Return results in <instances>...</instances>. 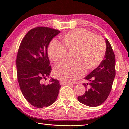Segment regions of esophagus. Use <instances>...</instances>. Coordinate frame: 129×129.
Returning <instances> with one entry per match:
<instances>
[{
    "label": "esophagus",
    "instance_id": "34e87169",
    "mask_svg": "<svg viewBox=\"0 0 129 129\" xmlns=\"http://www.w3.org/2000/svg\"><path fill=\"white\" fill-rule=\"evenodd\" d=\"M60 83L61 85H72V84L70 83H67V82H65L63 81H60Z\"/></svg>",
    "mask_w": 129,
    "mask_h": 129
}]
</instances>
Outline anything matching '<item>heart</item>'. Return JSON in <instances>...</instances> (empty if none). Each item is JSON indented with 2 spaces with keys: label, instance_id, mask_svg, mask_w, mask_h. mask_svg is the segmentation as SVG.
Here are the masks:
<instances>
[{
  "label": "heart",
  "instance_id": "obj_1",
  "mask_svg": "<svg viewBox=\"0 0 129 129\" xmlns=\"http://www.w3.org/2000/svg\"><path fill=\"white\" fill-rule=\"evenodd\" d=\"M65 47L54 39L48 49L51 61L56 62L65 58L67 49L75 50L74 61H62L55 65L54 74L65 82H72L80 78L87 70L94 69L103 61L106 53V45L102 38L84 29H78L68 33L62 37Z\"/></svg>",
  "mask_w": 129,
  "mask_h": 129
}]
</instances>
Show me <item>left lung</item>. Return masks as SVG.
Wrapping results in <instances>:
<instances>
[{
  "mask_svg": "<svg viewBox=\"0 0 129 129\" xmlns=\"http://www.w3.org/2000/svg\"><path fill=\"white\" fill-rule=\"evenodd\" d=\"M106 50L104 59L99 66L86 76L89 81L83 85L86 90L78 100L89 106L96 107L103 104L110 94L115 76V56L111 46L106 39Z\"/></svg>",
  "mask_w": 129,
  "mask_h": 129,
  "instance_id": "left-lung-1",
  "label": "left lung"
}]
</instances>
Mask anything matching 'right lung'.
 Masks as SVG:
<instances>
[{
    "label": "right lung",
    "instance_id": "obj_1",
    "mask_svg": "<svg viewBox=\"0 0 129 129\" xmlns=\"http://www.w3.org/2000/svg\"><path fill=\"white\" fill-rule=\"evenodd\" d=\"M58 30L44 26L31 29L21 40L16 56L17 78L23 96L37 108L47 107L57 99L61 85L51 78L48 85L43 80L51 70L48 56V47Z\"/></svg>",
    "mask_w": 129,
    "mask_h": 129
}]
</instances>
